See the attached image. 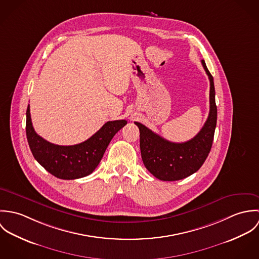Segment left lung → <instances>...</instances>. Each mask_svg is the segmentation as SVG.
I'll return each instance as SVG.
<instances>
[{"label":"left lung","instance_id":"1","mask_svg":"<svg viewBox=\"0 0 259 259\" xmlns=\"http://www.w3.org/2000/svg\"><path fill=\"white\" fill-rule=\"evenodd\" d=\"M210 82L209 113L200 132L185 143H171L154 134L141 122H135L140 130L142 158L148 171L156 179L175 182L196 172L205 161L212 146L218 119L213 77L205 62L201 60Z\"/></svg>","mask_w":259,"mask_h":259}]
</instances>
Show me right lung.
Wrapping results in <instances>:
<instances>
[{
    "mask_svg": "<svg viewBox=\"0 0 259 259\" xmlns=\"http://www.w3.org/2000/svg\"><path fill=\"white\" fill-rule=\"evenodd\" d=\"M26 133L31 151L37 162L61 180H75L91 175L99 165L113 136L126 124L125 119L106 122L89 140L74 146H58L35 132L30 106L27 109Z\"/></svg>",
    "mask_w": 259,
    "mask_h": 259,
    "instance_id": "add662e5",
    "label": "right lung"
}]
</instances>
